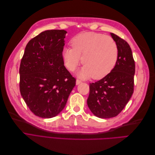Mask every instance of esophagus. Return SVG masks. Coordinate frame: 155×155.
I'll list each match as a JSON object with an SVG mask.
<instances>
[{"label": "esophagus", "mask_w": 155, "mask_h": 155, "mask_svg": "<svg viewBox=\"0 0 155 155\" xmlns=\"http://www.w3.org/2000/svg\"><path fill=\"white\" fill-rule=\"evenodd\" d=\"M81 83V81L80 80H79V79H77V80H76V85H79V84H80Z\"/></svg>", "instance_id": "1"}]
</instances>
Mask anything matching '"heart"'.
<instances>
[{
  "instance_id": "1",
  "label": "heart",
  "mask_w": 155,
  "mask_h": 155,
  "mask_svg": "<svg viewBox=\"0 0 155 155\" xmlns=\"http://www.w3.org/2000/svg\"><path fill=\"white\" fill-rule=\"evenodd\" d=\"M70 43L72 48L65 47L63 50L64 63L72 72L81 61L84 65L78 72L79 77L87 79L93 76L94 79H100L114 68L118 58V48L110 37L84 31L75 36Z\"/></svg>"
}]
</instances>
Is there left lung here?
I'll list each match as a JSON object with an SVG mask.
<instances>
[{"instance_id":"1","label":"left lung","mask_w":155,"mask_h":155,"mask_svg":"<svg viewBox=\"0 0 155 155\" xmlns=\"http://www.w3.org/2000/svg\"><path fill=\"white\" fill-rule=\"evenodd\" d=\"M118 48V58L112 71L100 81L90 83L87 105L100 118L116 116L124 109L134 91L135 64L130 46L110 33Z\"/></svg>"}]
</instances>
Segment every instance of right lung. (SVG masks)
<instances>
[{"label":"right lung","mask_w":155,"mask_h":155,"mask_svg":"<svg viewBox=\"0 0 155 155\" xmlns=\"http://www.w3.org/2000/svg\"><path fill=\"white\" fill-rule=\"evenodd\" d=\"M67 33L64 30L41 32L28 42L21 60V96L30 110L41 118L58 115L76 85V79L64 66Z\"/></svg>","instance_id":"1"}]
</instances>
